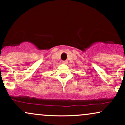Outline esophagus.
Instances as JSON below:
<instances>
[{"label":"esophagus","mask_w":125,"mask_h":125,"mask_svg":"<svg viewBox=\"0 0 125 125\" xmlns=\"http://www.w3.org/2000/svg\"><path fill=\"white\" fill-rule=\"evenodd\" d=\"M63 63L64 64H67V63H68V61H67V60H66V61H63Z\"/></svg>","instance_id":"esophagus-1"}]
</instances>
